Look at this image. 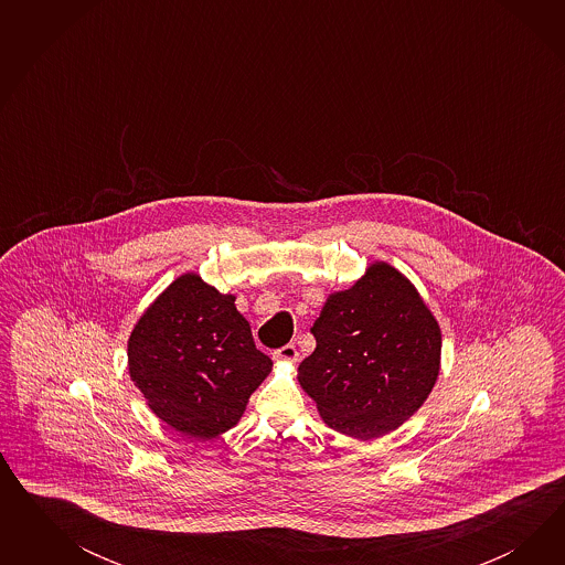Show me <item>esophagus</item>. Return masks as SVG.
<instances>
[{"instance_id":"34e87169","label":"esophagus","mask_w":565,"mask_h":565,"mask_svg":"<svg viewBox=\"0 0 565 565\" xmlns=\"http://www.w3.org/2000/svg\"><path fill=\"white\" fill-rule=\"evenodd\" d=\"M274 359L286 360V362H296V360H298V350H296V345H294V343H286V345H281L279 350H275Z\"/></svg>"}]
</instances>
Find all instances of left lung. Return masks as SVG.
<instances>
[{
	"instance_id": "1",
	"label": "left lung",
	"mask_w": 565,
	"mask_h": 565,
	"mask_svg": "<svg viewBox=\"0 0 565 565\" xmlns=\"http://www.w3.org/2000/svg\"><path fill=\"white\" fill-rule=\"evenodd\" d=\"M310 333L317 348L300 362L298 381L327 425L356 439L399 427L439 375V326L387 263H375L350 290L331 294Z\"/></svg>"
}]
</instances>
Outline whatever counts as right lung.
Wrapping results in <instances>:
<instances>
[{"label":"right lung","instance_id":"right-lung-1","mask_svg":"<svg viewBox=\"0 0 565 565\" xmlns=\"http://www.w3.org/2000/svg\"><path fill=\"white\" fill-rule=\"evenodd\" d=\"M232 294L199 275L178 277L140 317L128 369L149 408L171 428L211 439L234 427L274 362L257 350Z\"/></svg>","mask_w":565,"mask_h":565}]
</instances>
